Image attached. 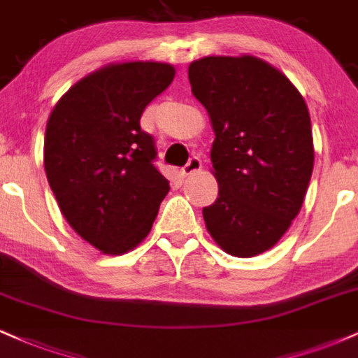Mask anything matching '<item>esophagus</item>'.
<instances>
[{"label": "esophagus", "mask_w": 358, "mask_h": 358, "mask_svg": "<svg viewBox=\"0 0 358 358\" xmlns=\"http://www.w3.org/2000/svg\"><path fill=\"white\" fill-rule=\"evenodd\" d=\"M202 170V162H200L196 156H193V158L188 159V163L182 168V171H180V175H182V178H185V176L195 173V171H200Z\"/></svg>", "instance_id": "esophagus-1"}]
</instances>
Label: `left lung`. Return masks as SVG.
<instances>
[{
    "mask_svg": "<svg viewBox=\"0 0 358 358\" xmlns=\"http://www.w3.org/2000/svg\"><path fill=\"white\" fill-rule=\"evenodd\" d=\"M188 79L215 133L219 196L202 210L207 231L231 256L266 252L301 210L313 173L306 102L285 73L252 55L203 57Z\"/></svg>",
    "mask_w": 358,
    "mask_h": 358,
    "instance_id": "obj_1",
    "label": "left lung"
}]
</instances>
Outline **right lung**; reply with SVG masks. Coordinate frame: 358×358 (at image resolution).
<instances>
[{"label":"right lung","instance_id":"obj_1","mask_svg":"<svg viewBox=\"0 0 358 358\" xmlns=\"http://www.w3.org/2000/svg\"><path fill=\"white\" fill-rule=\"evenodd\" d=\"M173 77V65L162 62L106 65L73 84L48 117V183L65 220L104 254L136 248L170 192L139 119Z\"/></svg>","mask_w":358,"mask_h":358}]
</instances>
